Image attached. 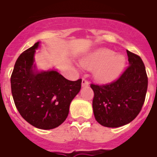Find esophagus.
<instances>
[{"label":"esophagus","mask_w":157,"mask_h":157,"mask_svg":"<svg viewBox=\"0 0 157 157\" xmlns=\"http://www.w3.org/2000/svg\"><path fill=\"white\" fill-rule=\"evenodd\" d=\"M81 85H82V87L89 86V82H88V81H87V80H85V78H83L82 79V83H81Z\"/></svg>","instance_id":"esophagus-1"}]
</instances>
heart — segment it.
I'll list each match as a JSON object with an SVG mask.
<instances>
[{
  "mask_svg": "<svg viewBox=\"0 0 157 157\" xmlns=\"http://www.w3.org/2000/svg\"><path fill=\"white\" fill-rule=\"evenodd\" d=\"M81 64L87 69L97 68L96 78L101 82L108 83L121 76L125 68L126 58L122 54H116L113 50L101 48L83 60Z\"/></svg>",
  "mask_w": 157,
  "mask_h": 157,
  "instance_id": "obj_1",
  "label": "heart"
}]
</instances>
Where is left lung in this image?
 <instances>
[{
    "label": "left lung",
    "instance_id": "left-lung-1",
    "mask_svg": "<svg viewBox=\"0 0 157 157\" xmlns=\"http://www.w3.org/2000/svg\"><path fill=\"white\" fill-rule=\"evenodd\" d=\"M127 54L129 66L117 81L105 85H91L95 119L105 127L118 128L130 123L145 100L148 76L144 64L137 55L128 50Z\"/></svg>",
    "mask_w": 157,
    "mask_h": 157
}]
</instances>
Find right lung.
I'll list each match as a JSON object with an SVG mask.
<instances>
[{"label": "right lung", "mask_w": 157, "mask_h": 157, "mask_svg": "<svg viewBox=\"0 0 157 157\" xmlns=\"http://www.w3.org/2000/svg\"><path fill=\"white\" fill-rule=\"evenodd\" d=\"M36 42L22 52L11 76L12 95L24 119L40 129H52L66 120L72 101L81 90V79L71 81L56 69L39 71L35 64Z\"/></svg>", "instance_id": "1"}]
</instances>
